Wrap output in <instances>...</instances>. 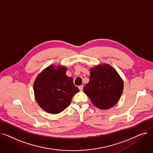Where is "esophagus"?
Wrapping results in <instances>:
<instances>
[{
    "label": "esophagus",
    "instance_id": "34e87169",
    "mask_svg": "<svg viewBox=\"0 0 153 153\" xmlns=\"http://www.w3.org/2000/svg\"><path fill=\"white\" fill-rule=\"evenodd\" d=\"M79 90H80V91H82L83 90V85H79Z\"/></svg>",
    "mask_w": 153,
    "mask_h": 153
}]
</instances>
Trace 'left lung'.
Segmentation results:
<instances>
[{
    "mask_svg": "<svg viewBox=\"0 0 153 153\" xmlns=\"http://www.w3.org/2000/svg\"><path fill=\"white\" fill-rule=\"evenodd\" d=\"M124 83L117 72L109 64L98 65L91 69L89 82L84 91L92 103L100 109H108L118 102Z\"/></svg>",
    "mask_w": 153,
    "mask_h": 153,
    "instance_id": "8db88e82",
    "label": "left lung"
}]
</instances>
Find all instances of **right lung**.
Wrapping results in <instances>:
<instances>
[{
	"instance_id": "obj_1",
	"label": "right lung",
	"mask_w": 153,
	"mask_h": 153,
	"mask_svg": "<svg viewBox=\"0 0 153 153\" xmlns=\"http://www.w3.org/2000/svg\"><path fill=\"white\" fill-rule=\"evenodd\" d=\"M64 66L51 65L36 77L34 83L35 99L42 109L58 114L70 105L72 97L79 91L72 77L66 76Z\"/></svg>"
}]
</instances>
